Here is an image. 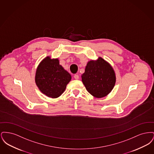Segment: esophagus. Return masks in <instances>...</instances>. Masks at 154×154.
<instances>
[{
    "label": "esophagus",
    "instance_id": "obj_1",
    "mask_svg": "<svg viewBox=\"0 0 154 154\" xmlns=\"http://www.w3.org/2000/svg\"><path fill=\"white\" fill-rule=\"evenodd\" d=\"M74 79H75V80H78V79H79V75H77V74H75V75H74Z\"/></svg>",
    "mask_w": 154,
    "mask_h": 154
}]
</instances>
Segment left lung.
<instances>
[{
    "instance_id": "left-lung-1",
    "label": "left lung",
    "mask_w": 154,
    "mask_h": 154,
    "mask_svg": "<svg viewBox=\"0 0 154 154\" xmlns=\"http://www.w3.org/2000/svg\"><path fill=\"white\" fill-rule=\"evenodd\" d=\"M81 78L88 92L97 98L107 95L116 81L113 68L101 57L88 62Z\"/></svg>"
}]
</instances>
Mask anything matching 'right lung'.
I'll return each instance as SVG.
<instances>
[{
	"mask_svg": "<svg viewBox=\"0 0 154 154\" xmlns=\"http://www.w3.org/2000/svg\"><path fill=\"white\" fill-rule=\"evenodd\" d=\"M71 79V75L59 65L58 59L47 57L37 68L35 75L37 86L49 97L57 98L61 95Z\"/></svg>",
	"mask_w": 154,
	"mask_h": 154,
	"instance_id": "add662e5",
	"label": "right lung"
}]
</instances>
